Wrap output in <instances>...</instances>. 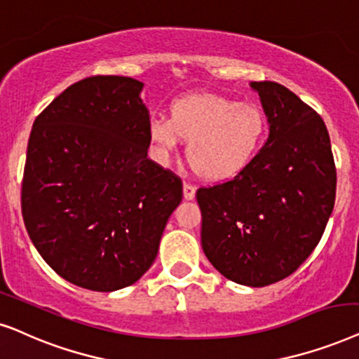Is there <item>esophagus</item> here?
<instances>
[{"label": "esophagus", "mask_w": 359, "mask_h": 359, "mask_svg": "<svg viewBox=\"0 0 359 359\" xmlns=\"http://www.w3.org/2000/svg\"><path fill=\"white\" fill-rule=\"evenodd\" d=\"M183 196H184L186 201H191V199H194V196H196V188H194L193 184L184 183L183 184Z\"/></svg>", "instance_id": "34e87169"}]
</instances>
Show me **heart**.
Returning <instances> with one entry per match:
<instances>
[{
    "instance_id": "1",
    "label": "heart",
    "mask_w": 359,
    "mask_h": 359,
    "mask_svg": "<svg viewBox=\"0 0 359 359\" xmlns=\"http://www.w3.org/2000/svg\"><path fill=\"white\" fill-rule=\"evenodd\" d=\"M267 117L254 104H239L219 94H188L168 105V118L148 123L156 160L168 163L186 143V158L204 180L226 181L245 171L267 138Z\"/></svg>"
}]
</instances>
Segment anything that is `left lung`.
<instances>
[{
	"mask_svg": "<svg viewBox=\"0 0 359 359\" xmlns=\"http://www.w3.org/2000/svg\"><path fill=\"white\" fill-rule=\"evenodd\" d=\"M269 122L259 156L234 180L198 189L201 245L229 280L265 287L300 267L333 212L337 170L328 130L277 82H250Z\"/></svg>",
	"mask_w": 359,
	"mask_h": 359,
	"instance_id": "1",
	"label": "left lung"
}]
</instances>
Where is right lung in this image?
<instances>
[{"instance_id":"right-lung-1","label":"right lung","mask_w":359,"mask_h":359,"mask_svg":"<svg viewBox=\"0 0 359 359\" xmlns=\"http://www.w3.org/2000/svg\"><path fill=\"white\" fill-rule=\"evenodd\" d=\"M145 83L95 76L72 83L34 120L22 219L55 273L95 292L132 285L151 267L180 178L147 158Z\"/></svg>"}]
</instances>
